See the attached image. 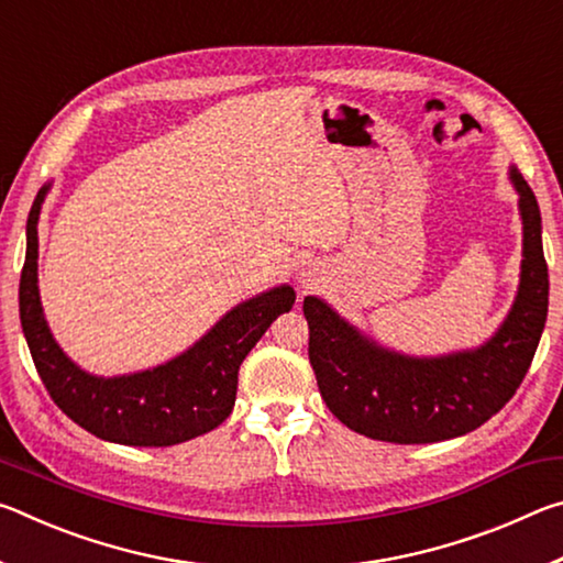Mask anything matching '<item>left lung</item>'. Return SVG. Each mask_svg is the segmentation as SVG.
Masks as SVG:
<instances>
[{
	"label": "left lung",
	"instance_id": "1",
	"mask_svg": "<svg viewBox=\"0 0 563 563\" xmlns=\"http://www.w3.org/2000/svg\"><path fill=\"white\" fill-rule=\"evenodd\" d=\"M511 180L523 221L521 285L509 318L484 347L437 360L402 357L362 338L322 300H302L320 395L352 432L395 444L452 440L497 415L523 383L547 322L549 268L537 198L517 168Z\"/></svg>",
	"mask_w": 563,
	"mask_h": 563
}]
</instances>
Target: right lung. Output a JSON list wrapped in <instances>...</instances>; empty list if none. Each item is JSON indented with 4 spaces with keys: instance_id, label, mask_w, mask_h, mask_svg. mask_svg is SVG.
<instances>
[{
    "instance_id": "1",
    "label": "right lung",
    "mask_w": 563,
    "mask_h": 563,
    "mask_svg": "<svg viewBox=\"0 0 563 563\" xmlns=\"http://www.w3.org/2000/svg\"><path fill=\"white\" fill-rule=\"evenodd\" d=\"M46 188L26 221V258L19 280V318L36 373L62 412L93 437L129 446H170L216 430L233 412L238 369L271 322L288 312V285L238 305L184 355L129 377H91L56 345L36 288L40 221Z\"/></svg>"
}]
</instances>
